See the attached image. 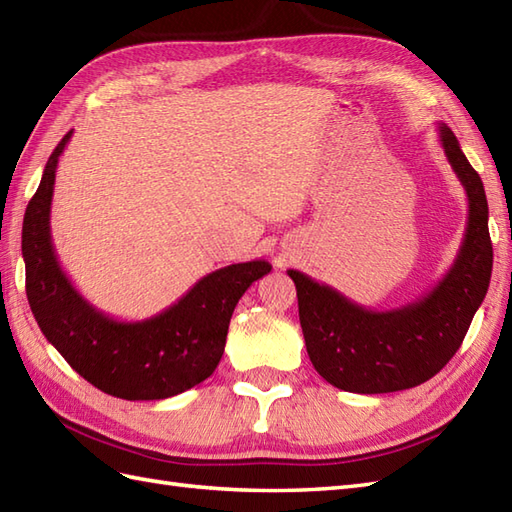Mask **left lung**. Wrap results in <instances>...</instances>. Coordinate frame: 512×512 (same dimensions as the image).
Listing matches in <instances>:
<instances>
[{
	"instance_id": "left-lung-1",
	"label": "left lung",
	"mask_w": 512,
	"mask_h": 512,
	"mask_svg": "<svg viewBox=\"0 0 512 512\" xmlns=\"http://www.w3.org/2000/svg\"><path fill=\"white\" fill-rule=\"evenodd\" d=\"M439 140L463 183L469 212L454 264L428 294L398 309L372 311L303 272L287 270L296 285L309 359L337 389L391 393L426 383L461 348L487 296L493 268L487 194L448 125L439 123Z\"/></svg>"
}]
</instances>
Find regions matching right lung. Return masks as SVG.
Returning a JSON list of instances; mask_svg holds the SVG:
<instances>
[{
  "instance_id": "obj_1",
  "label": "right lung",
  "mask_w": 512,
  "mask_h": 512,
  "mask_svg": "<svg viewBox=\"0 0 512 512\" xmlns=\"http://www.w3.org/2000/svg\"><path fill=\"white\" fill-rule=\"evenodd\" d=\"M64 136L49 155L25 209L21 251L25 292L47 342L90 385L123 400H164L203 383L225 352L229 322L242 294L272 266L264 259L209 272L186 296L140 322H121L75 290L51 242V196Z\"/></svg>"
}]
</instances>
